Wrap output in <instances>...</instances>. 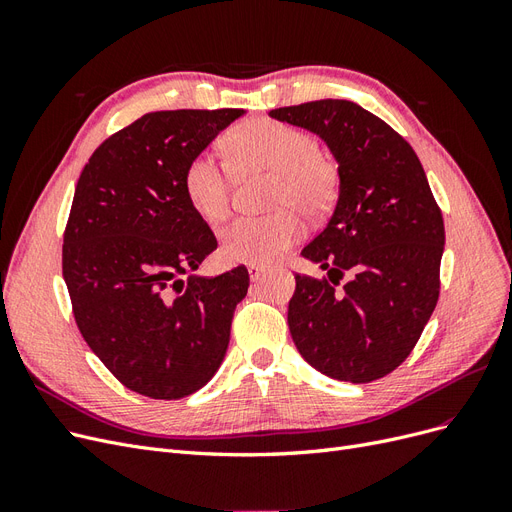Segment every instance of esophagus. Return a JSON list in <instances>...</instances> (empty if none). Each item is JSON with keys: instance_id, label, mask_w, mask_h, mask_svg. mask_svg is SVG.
Wrapping results in <instances>:
<instances>
[{"instance_id": "1", "label": "esophagus", "mask_w": 512, "mask_h": 512, "mask_svg": "<svg viewBox=\"0 0 512 512\" xmlns=\"http://www.w3.org/2000/svg\"><path fill=\"white\" fill-rule=\"evenodd\" d=\"M247 271H250V280L252 282H258L260 280V277L262 275H265V267H258V265H250V267H247Z\"/></svg>"}]
</instances>
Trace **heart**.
<instances>
[{
  "instance_id": "b5f03b06",
  "label": "heart",
  "mask_w": 512,
  "mask_h": 512,
  "mask_svg": "<svg viewBox=\"0 0 512 512\" xmlns=\"http://www.w3.org/2000/svg\"><path fill=\"white\" fill-rule=\"evenodd\" d=\"M230 168L239 177L271 175L269 203L280 209L265 218H239L222 230V252L230 260L269 265L303 235L305 218L327 215L339 198V166L316 149L314 138L290 123L250 119L224 138ZM183 190L192 209L220 222L230 209V170L211 153H198L185 168ZM295 211L292 212L291 209Z\"/></svg>"
}]
</instances>
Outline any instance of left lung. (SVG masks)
Wrapping results in <instances>:
<instances>
[{
	"label": "left lung",
	"mask_w": 512,
	"mask_h": 512,
	"mask_svg": "<svg viewBox=\"0 0 512 512\" xmlns=\"http://www.w3.org/2000/svg\"><path fill=\"white\" fill-rule=\"evenodd\" d=\"M269 115L318 134L342 177L327 228L301 252L329 280L294 275L292 342L324 376L378 380L408 359L440 294L444 222L421 160L389 123L350 100Z\"/></svg>",
	"instance_id": "obj_1"
}]
</instances>
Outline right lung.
<instances>
[{"mask_svg":"<svg viewBox=\"0 0 512 512\" xmlns=\"http://www.w3.org/2000/svg\"><path fill=\"white\" fill-rule=\"evenodd\" d=\"M243 108L147 113L94 151L74 190L64 280L79 331L106 369L151 399L196 393L220 369L250 275H190L215 235L183 190L185 168Z\"/></svg>","mask_w":512,"mask_h":512,"instance_id":"right-lung-1","label":"right lung"}]
</instances>
